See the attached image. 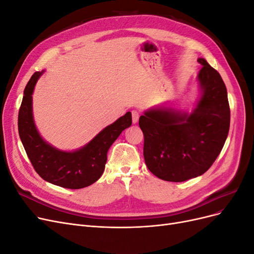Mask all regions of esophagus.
Segmentation results:
<instances>
[{
    "instance_id": "esophagus-1",
    "label": "esophagus",
    "mask_w": 254,
    "mask_h": 254,
    "mask_svg": "<svg viewBox=\"0 0 254 254\" xmlns=\"http://www.w3.org/2000/svg\"><path fill=\"white\" fill-rule=\"evenodd\" d=\"M131 114H132V123L133 124H136L137 121H139V118H140V112L137 110H132Z\"/></svg>"
}]
</instances>
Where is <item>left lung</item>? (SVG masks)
<instances>
[{"instance_id":"8db88e82","label":"left lung","mask_w":254,"mask_h":254,"mask_svg":"<svg viewBox=\"0 0 254 254\" xmlns=\"http://www.w3.org/2000/svg\"><path fill=\"white\" fill-rule=\"evenodd\" d=\"M197 61L202 65L197 76L200 96L193 111L157 106L139 120L146 166L165 181L182 182L204 174L218 157L229 133L225 82L205 59Z\"/></svg>"}]
</instances>
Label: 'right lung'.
Returning <instances> with one entry per match:
<instances>
[{"label":"right lung","mask_w":254,"mask_h":254,"mask_svg":"<svg viewBox=\"0 0 254 254\" xmlns=\"http://www.w3.org/2000/svg\"><path fill=\"white\" fill-rule=\"evenodd\" d=\"M44 71L36 72L24 89L18 118L21 142L35 171L45 181L71 190L89 187L103 175L110 146L123 130L131 126V113L127 112L104 128L81 148L73 151L60 150L42 139L34 121L33 93Z\"/></svg>","instance_id":"add662e5"}]
</instances>
